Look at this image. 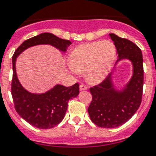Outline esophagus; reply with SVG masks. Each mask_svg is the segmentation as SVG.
Masks as SVG:
<instances>
[{"label": "esophagus", "mask_w": 156, "mask_h": 156, "mask_svg": "<svg viewBox=\"0 0 156 156\" xmlns=\"http://www.w3.org/2000/svg\"><path fill=\"white\" fill-rule=\"evenodd\" d=\"M79 89H80V90H86L88 89V87H87V86H86V85L81 84L80 86H79Z\"/></svg>", "instance_id": "1"}]
</instances>
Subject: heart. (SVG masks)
I'll use <instances>...</instances> for the list:
<instances>
[{"instance_id":"1","label":"heart","mask_w":156,"mask_h":156,"mask_svg":"<svg viewBox=\"0 0 156 156\" xmlns=\"http://www.w3.org/2000/svg\"><path fill=\"white\" fill-rule=\"evenodd\" d=\"M115 58V45L110 40H104L76 47L70 52L68 62L74 73L85 72L89 82L99 83L110 72Z\"/></svg>"}]
</instances>
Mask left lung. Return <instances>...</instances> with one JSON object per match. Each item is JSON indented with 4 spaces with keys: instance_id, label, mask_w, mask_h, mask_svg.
<instances>
[{
    "instance_id": "left-lung-1",
    "label": "left lung",
    "mask_w": 156,
    "mask_h": 156,
    "mask_svg": "<svg viewBox=\"0 0 156 156\" xmlns=\"http://www.w3.org/2000/svg\"><path fill=\"white\" fill-rule=\"evenodd\" d=\"M114 42L118 59L130 60L133 74L129 82L120 91L115 90L112 73L100 84L90 89L92 101L88 112L93 123L101 128L112 129L127 122L136 113L142 101L144 66L141 50L130 40L109 34Z\"/></svg>"
}]
</instances>
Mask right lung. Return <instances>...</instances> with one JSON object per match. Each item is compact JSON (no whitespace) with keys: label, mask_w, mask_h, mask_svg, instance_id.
I'll use <instances>...</instances> for the list:
<instances>
[{"label":"right lung","mask_w":156,"mask_h":156,"mask_svg":"<svg viewBox=\"0 0 156 156\" xmlns=\"http://www.w3.org/2000/svg\"><path fill=\"white\" fill-rule=\"evenodd\" d=\"M40 44H50L65 52L71 42L45 32L22 43L12 56L11 93L16 111L23 120L37 129H48L58 125L64 118L69 100L79 94V85L75 83L69 87L56 85L51 90L41 94H31L23 88L16 75V60L24 50Z\"/></svg>","instance_id":"obj_1"}]
</instances>
